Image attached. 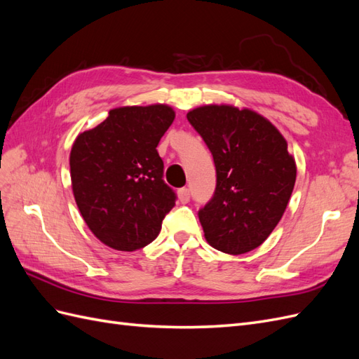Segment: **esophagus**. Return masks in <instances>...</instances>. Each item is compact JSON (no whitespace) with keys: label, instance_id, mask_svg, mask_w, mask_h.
<instances>
[{"label":"esophagus","instance_id":"1","mask_svg":"<svg viewBox=\"0 0 359 359\" xmlns=\"http://www.w3.org/2000/svg\"><path fill=\"white\" fill-rule=\"evenodd\" d=\"M178 198L181 203H189L190 202V190L187 187H182L178 190Z\"/></svg>","mask_w":359,"mask_h":359}]
</instances>
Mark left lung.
Instances as JSON below:
<instances>
[{
	"instance_id": "left-lung-1",
	"label": "left lung",
	"mask_w": 359,
	"mask_h": 359,
	"mask_svg": "<svg viewBox=\"0 0 359 359\" xmlns=\"http://www.w3.org/2000/svg\"><path fill=\"white\" fill-rule=\"evenodd\" d=\"M189 123L211 151L217 182L198 215L205 238L229 255L252 252L278 224L295 186V160L268 119L233 106H202Z\"/></svg>"
}]
</instances>
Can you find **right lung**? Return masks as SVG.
I'll use <instances>...</instances> for the list:
<instances>
[{"label":"right lung","mask_w":359,"mask_h":359,"mask_svg":"<svg viewBox=\"0 0 359 359\" xmlns=\"http://www.w3.org/2000/svg\"><path fill=\"white\" fill-rule=\"evenodd\" d=\"M175 112L166 104L112 109L76 137L70 175L76 203L99 240L133 252L153 243L177 193L163 180L157 153Z\"/></svg>","instance_id":"right-lung-1"}]
</instances>
